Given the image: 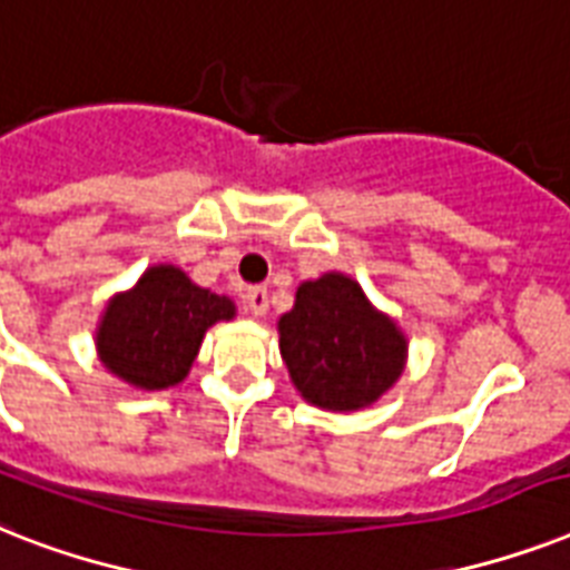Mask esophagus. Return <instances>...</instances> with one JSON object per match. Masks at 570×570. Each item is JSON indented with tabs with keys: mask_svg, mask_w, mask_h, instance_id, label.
<instances>
[{
	"mask_svg": "<svg viewBox=\"0 0 570 570\" xmlns=\"http://www.w3.org/2000/svg\"><path fill=\"white\" fill-rule=\"evenodd\" d=\"M243 298L254 316H263V313L269 309V293H266V286H248Z\"/></svg>",
	"mask_w": 570,
	"mask_h": 570,
	"instance_id": "34e87169",
	"label": "esophagus"
}]
</instances>
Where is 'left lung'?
I'll return each mask as SVG.
<instances>
[{
  "label": "left lung",
  "mask_w": 570,
  "mask_h": 570,
  "mask_svg": "<svg viewBox=\"0 0 570 570\" xmlns=\"http://www.w3.org/2000/svg\"><path fill=\"white\" fill-rule=\"evenodd\" d=\"M277 336L298 395L327 413H357L386 395L410 348L395 318L342 272L301 281L293 309L277 318Z\"/></svg>",
  "instance_id": "1"
}]
</instances>
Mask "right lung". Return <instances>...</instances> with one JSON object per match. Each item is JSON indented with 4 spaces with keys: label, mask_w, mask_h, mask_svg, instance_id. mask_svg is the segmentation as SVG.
<instances>
[{
    "label": "right lung",
    "mask_w": 570,
    "mask_h": 570,
    "mask_svg": "<svg viewBox=\"0 0 570 570\" xmlns=\"http://www.w3.org/2000/svg\"><path fill=\"white\" fill-rule=\"evenodd\" d=\"M237 304L193 284L173 263H157L140 281L108 298L96 325V354L114 377L142 392L184 383L207 327L230 322Z\"/></svg>",
    "instance_id": "1"
}]
</instances>
